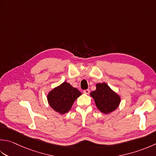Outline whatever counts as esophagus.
I'll use <instances>...</instances> for the list:
<instances>
[{"mask_svg": "<svg viewBox=\"0 0 156 156\" xmlns=\"http://www.w3.org/2000/svg\"><path fill=\"white\" fill-rule=\"evenodd\" d=\"M83 93L85 94H89L90 93V89H86L83 91Z\"/></svg>", "mask_w": 156, "mask_h": 156, "instance_id": "34e87169", "label": "esophagus"}]
</instances>
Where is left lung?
Wrapping results in <instances>:
<instances>
[{"label":"left lung","instance_id":"1","mask_svg":"<svg viewBox=\"0 0 156 156\" xmlns=\"http://www.w3.org/2000/svg\"><path fill=\"white\" fill-rule=\"evenodd\" d=\"M96 90L90 93L95 104L99 110L109 114L116 109L120 102V98L105 83L97 84Z\"/></svg>","mask_w":156,"mask_h":156}]
</instances>
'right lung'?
Returning a JSON list of instances; mask_svg holds the SVG:
<instances>
[{"label": "right lung", "instance_id": "1", "mask_svg": "<svg viewBox=\"0 0 156 156\" xmlns=\"http://www.w3.org/2000/svg\"><path fill=\"white\" fill-rule=\"evenodd\" d=\"M81 94L77 88L72 87L68 82H64L48 93L47 99L51 108L55 111L62 114L67 113L71 109L74 101Z\"/></svg>", "mask_w": 156, "mask_h": 156}]
</instances>
